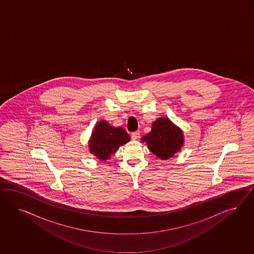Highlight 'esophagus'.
<instances>
[{"label":"esophagus","mask_w":254,"mask_h":254,"mask_svg":"<svg viewBox=\"0 0 254 254\" xmlns=\"http://www.w3.org/2000/svg\"><path fill=\"white\" fill-rule=\"evenodd\" d=\"M131 138L132 139H138L139 138V131H135V132H133L132 134H131Z\"/></svg>","instance_id":"obj_1"}]
</instances>
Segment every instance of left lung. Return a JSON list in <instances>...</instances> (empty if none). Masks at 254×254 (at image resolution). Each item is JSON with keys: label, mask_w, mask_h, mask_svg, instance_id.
I'll return each instance as SVG.
<instances>
[{"label": "left lung", "mask_w": 254, "mask_h": 254, "mask_svg": "<svg viewBox=\"0 0 254 254\" xmlns=\"http://www.w3.org/2000/svg\"><path fill=\"white\" fill-rule=\"evenodd\" d=\"M149 150L162 160L169 159L184 146V134L181 128L167 117H160L152 124V130L141 138Z\"/></svg>", "instance_id": "8db88e82"}]
</instances>
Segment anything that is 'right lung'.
Listing matches in <instances>:
<instances>
[{
	"instance_id": "obj_1",
	"label": "right lung",
	"mask_w": 254,
	"mask_h": 254,
	"mask_svg": "<svg viewBox=\"0 0 254 254\" xmlns=\"http://www.w3.org/2000/svg\"><path fill=\"white\" fill-rule=\"evenodd\" d=\"M130 140L129 135L123 127H115L105 120L96 124L88 142L89 151L98 159L105 161L111 158L112 154L121 145Z\"/></svg>"
}]
</instances>
